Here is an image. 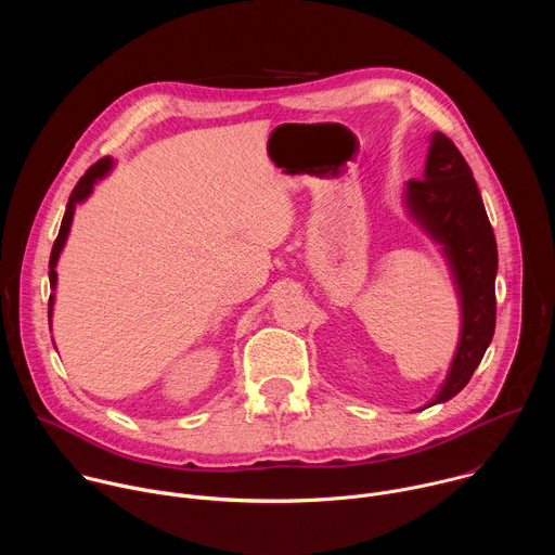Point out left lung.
I'll list each match as a JSON object with an SVG mask.
<instances>
[{"label":"left lung","mask_w":555,"mask_h":555,"mask_svg":"<svg viewBox=\"0 0 555 555\" xmlns=\"http://www.w3.org/2000/svg\"><path fill=\"white\" fill-rule=\"evenodd\" d=\"M409 219L439 248L459 302V340L446 379L417 411L452 400L469 382L496 327L494 281L499 250L481 193L459 149L439 131L430 133L422 180L402 193Z\"/></svg>","instance_id":"left-lung-1"}]
</instances>
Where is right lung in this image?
Segmentation results:
<instances>
[{
    "mask_svg": "<svg viewBox=\"0 0 555 555\" xmlns=\"http://www.w3.org/2000/svg\"><path fill=\"white\" fill-rule=\"evenodd\" d=\"M114 157H103V160H99L81 180H78V184L74 186L69 199H67V206H65V215H63V221H61V230H59V236L56 242L52 246V255H50V287H52V294H50V302H48V321L52 325V311H54V289H56V263H59V257L65 248V242L69 236V228H72V221H74V212H76V206H81L88 202V197L94 193V186L105 180L112 169H114Z\"/></svg>",
    "mask_w": 555,
    "mask_h": 555,
    "instance_id": "add662e5",
    "label": "right lung"
}]
</instances>
